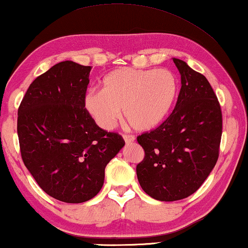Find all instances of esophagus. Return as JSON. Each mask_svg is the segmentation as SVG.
<instances>
[{"label":"esophagus","instance_id":"esophagus-1","mask_svg":"<svg viewBox=\"0 0 248 248\" xmlns=\"http://www.w3.org/2000/svg\"><path fill=\"white\" fill-rule=\"evenodd\" d=\"M124 141L127 142V144H129V142L135 141V136H134V135L125 134V135H124Z\"/></svg>","mask_w":248,"mask_h":248}]
</instances>
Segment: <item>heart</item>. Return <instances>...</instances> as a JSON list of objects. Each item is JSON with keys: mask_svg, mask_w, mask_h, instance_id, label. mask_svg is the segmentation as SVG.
I'll list each match as a JSON object with an SVG mask.
<instances>
[{"mask_svg": "<svg viewBox=\"0 0 248 248\" xmlns=\"http://www.w3.org/2000/svg\"><path fill=\"white\" fill-rule=\"evenodd\" d=\"M102 90L91 91L84 107L96 124L110 130L121 118L137 130L158 125L175 101L179 83L170 69L118 68L101 82Z\"/></svg>", "mask_w": 248, "mask_h": 248, "instance_id": "obj_1", "label": "heart"}]
</instances>
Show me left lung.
I'll return each instance as SVG.
<instances>
[{
  "label": "left lung",
  "mask_w": 248,
  "mask_h": 248,
  "mask_svg": "<svg viewBox=\"0 0 248 248\" xmlns=\"http://www.w3.org/2000/svg\"><path fill=\"white\" fill-rule=\"evenodd\" d=\"M181 90L172 113L137 137L144 159L136 167L139 184L149 197L176 201L202 186L219 157L222 114L210 83L186 62L173 58Z\"/></svg>",
  "instance_id": "left-lung-1"
}]
</instances>
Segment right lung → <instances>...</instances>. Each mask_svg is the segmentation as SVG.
<instances>
[{"instance_id":"1","label":"right lung","mask_w":248,"mask_h":248,"mask_svg":"<svg viewBox=\"0 0 248 248\" xmlns=\"http://www.w3.org/2000/svg\"><path fill=\"white\" fill-rule=\"evenodd\" d=\"M92 67L65 61L34 79L18 109L21 157L48 195L67 203L95 197L107 164L124 147L84 107Z\"/></svg>"}]
</instances>
